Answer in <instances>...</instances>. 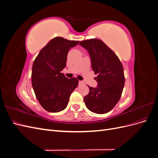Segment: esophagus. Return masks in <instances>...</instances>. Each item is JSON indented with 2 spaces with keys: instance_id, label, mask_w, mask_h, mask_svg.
<instances>
[{
  "instance_id": "34e87169",
  "label": "esophagus",
  "mask_w": 158,
  "mask_h": 158,
  "mask_svg": "<svg viewBox=\"0 0 158 158\" xmlns=\"http://www.w3.org/2000/svg\"><path fill=\"white\" fill-rule=\"evenodd\" d=\"M79 84H84V82L83 81H79Z\"/></svg>"
}]
</instances>
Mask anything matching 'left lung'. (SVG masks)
Listing matches in <instances>:
<instances>
[{
    "mask_svg": "<svg viewBox=\"0 0 158 158\" xmlns=\"http://www.w3.org/2000/svg\"><path fill=\"white\" fill-rule=\"evenodd\" d=\"M88 51L92 68L97 74L98 86H89V94L84 98L86 107L98 114L106 113L121 98L125 85L123 66L114 52L99 39L80 42Z\"/></svg>",
    "mask_w": 158,
    "mask_h": 158,
    "instance_id": "left-lung-1",
    "label": "left lung"
}]
</instances>
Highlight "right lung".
I'll return each instance as SVG.
<instances>
[{"label":"right lung","mask_w":158,"mask_h":158,"mask_svg":"<svg viewBox=\"0 0 158 158\" xmlns=\"http://www.w3.org/2000/svg\"><path fill=\"white\" fill-rule=\"evenodd\" d=\"M78 43L56 37L40 51L33 62L32 87L38 102L47 111L64 110L72 92L78 86L77 79H69L60 72L66 67L69 50Z\"/></svg>","instance_id":"right-lung-1"}]
</instances>
